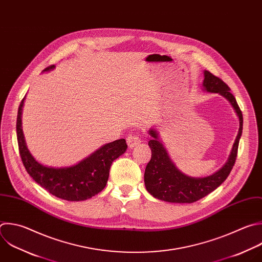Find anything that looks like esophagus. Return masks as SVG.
Wrapping results in <instances>:
<instances>
[{
  "mask_svg": "<svg viewBox=\"0 0 262 262\" xmlns=\"http://www.w3.org/2000/svg\"><path fill=\"white\" fill-rule=\"evenodd\" d=\"M140 142H141V139H140V137L137 136V135H128L127 138H126V143H127V146H128L129 148L135 147V146L138 145Z\"/></svg>",
  "mask_w": 262,
  "mask_h": 262,
  "instance_id": "34e87169",
  "label": "esophagus"
}]
</instances>
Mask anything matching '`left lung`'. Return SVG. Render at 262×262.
Instances as JSON below:
<instances>
[{"label": "left lung", "instance_id": "obj_1", "mask_svg": "<svg viewBox=\"0 0 262 262\" xmlns=\"http://www.w3.org/2000/svg\"><path fill=\"white\" fill-rule=\"evenodd\" d=\"M204 89L208 93L220 94L223 96L235 110L239 119V128L233 147L231 149L227 162L215 173L204 178H193L184 175L170 160L165 148L158 139L155 129H150L152 139L148 145L151 148V159L148 162L144 181L147 191L155 199L167 203L191 204L194 203L219 187L230 173L237 155L239 138L243 130V114L230 93V89L220 78L209 71L204 72Z\"/></svg>", "mask_w": 262, "mask_h": 262}]
</instances>
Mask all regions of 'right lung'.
<instances>
[{
    "mask_svg": "<svg viewBox=\"0 0 262 262\" xmlns=\"http://www.w3.org/2000/svg\"><path fill=\"white\" fill-rule=\"evenodd\" d=\"M54 69L50 66L44 72ZM25 98L17 113L16 134L19 154L29 175L41 187L52 195L69 202L89 200L101 192L108 181L110 166L127 148L124 139L108 143L79 163L68 167L45 166L38 162L30 153L23 128L21 113Z\"/></svg>",
    "mask_w": 262,
    "mask_h": 262,
    "instance_id": "right-lung-1",
    "label": "right lung"
}]
</instances>
